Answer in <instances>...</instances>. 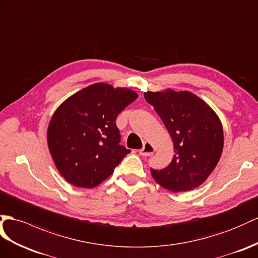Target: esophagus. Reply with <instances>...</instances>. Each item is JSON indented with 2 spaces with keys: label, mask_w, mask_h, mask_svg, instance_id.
I'll list each match as a JSON object with an SVG mask.
<instances>
[{
  "label": "esophagus",
  "mask_w": 258,
  "mask_h": 258,
  "mask_svg": "<svg viewBox=\"0 0 258 258\" xmlns=\"http://www.w3.org/2000/svg\"><path fill=\"white\" fill-rule=\"evenodd\" d=\"M154 151H155V148H154L153 145H151L148 142H145L144 143V147L140 150V155H142V156H150V155L154 154Z\"/></svg>",
  "instance_id": "34e87169"
}]
</instances>
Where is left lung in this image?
Listing matches in <instances>:
<instances>
[{
  "mask_svg": "<svg viewBox=\"0 0 258 258\" xmlns=\"http://www.w3.org/2000/svg\"><path fill=\"white\" fill-rule=\"evenodd\" d=\"M172 137L174 156L168 167L150 169L155 181L171 192L200 186L216 168L223 148L219 117L200 97L168 89L145 92Z\"/></svg>",
  "mask_w": 258,
  "mask_h": 258,
  "instance_id": "8db88e82",
  "label": "left lung"
}]
</instances>
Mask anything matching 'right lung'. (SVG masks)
<instances>
[{
	"label": "right lung",
	"mask_w": 258,
	"mask_h": 258,
	"mask_svg": "<svg viewBox=\"0 0 258 258\" xmlns=\"http://www.w3.org/2000/svg\"><path fill=\"white\" fill-rule=\"evenodd\" d=\"M137 97L131 89L97 83L77 91L56 109L49 124L48 146L66 181L91 188L113 173L131 153L120 145L115 120Z\"/></svg>",
	"instance_id": "right-lung-1"
}]
</instances>
